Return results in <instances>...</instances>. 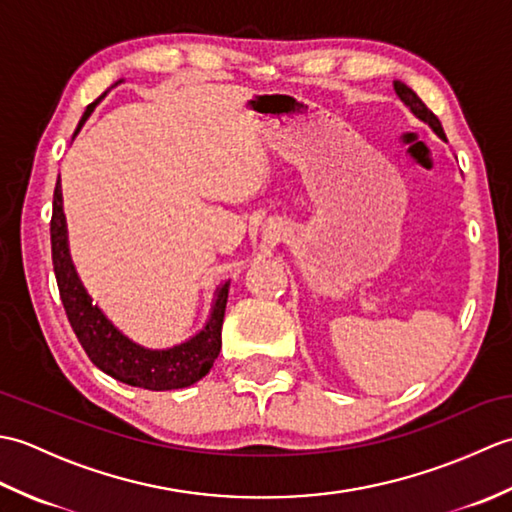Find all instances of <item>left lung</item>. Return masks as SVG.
Wrapping results in <instances>:
<instances>
[{
  "instance_id": "1",
  "label": "left lung",
  "mask_w": 512,
  "mask_h": 512,
  "mask_svg": "<svg viewBox=\"0 0 512 512\" xmlns=\"http://www.w3.org/2000/svg\"><path fill=\"white\" fill-rule=\"evenodd\" d=\"M394 90H396V94H398V99L405 103L409 110H411V114L416 116V118H420L422 123H427L433 132H436L444 143H447V136H444V129H442V125H440V121H438V116L433 114L427 105H424L420 99H418V94L413 92L409 85H405L402 81H394Z\"/></svg>"
}]
</instances>
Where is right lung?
Masks as SVG:
<instances>
[{
    "mask_svg": "<svg viewBox=\"0 0 512 512\" xmlns=\"http://www.w3.org/2000/svg\"><path fill=\"white\" fill-rule=\"evenodd\" d=\"M101 99H96L88 105V110L83 112L74 136L79 134V129L92 116L94 107L101 103ZM50 242L54 275H57V286L65 314H68V321L72 325L76 339L83 345L85 354L90 356V361L99 367L101 372L121 380L125 385L143 387L151 391L189 387L193 383H198L202 376L209 374V369L213 367L222 347V323L231 281H224V284L215 290V301L211 306L209 321H206V325L198 334L180 345L167 347V350H149V347L138 345L129 339V336H125L105 317L99 306H94L92 297L88 295L83 281L79 279V273H76L70 257L68 224H65L63 193L59 180L57 187H54L52 200Z\"/></svg>",
    "mask_w": 512,
    "mask_h": 512,
    "instance_id": "add662e5",
    "label": "right lung"
}]
</instances>
